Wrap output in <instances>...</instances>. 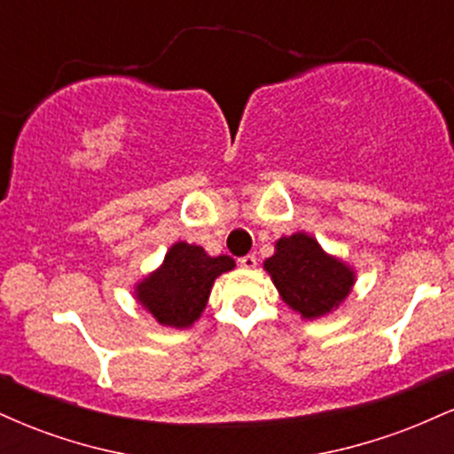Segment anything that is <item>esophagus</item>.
I'll return each instance as SVG.
<instances>
[{
    "instance_id": "34e87169",
    "label": "esophagus",
    "mask_w": 454,
    "mask_h": 454,
    "mask_svg": "<svg viewBox=\"0 0 454 454\" xmlns=\"http://www.w3.org/2000/svg\"><path fill=\"white\" fill-rule=\"evenodd\" d=\"M239 264H241L243 269H254L256 267V256H254V254H247V256L239 258Z\"/></svg>"
}]
</instances>
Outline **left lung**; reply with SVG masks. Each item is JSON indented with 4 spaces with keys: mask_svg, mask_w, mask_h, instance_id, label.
<instances>
[{
    "mask_svg": "<svg viewBox=\"0 0 454 454\" xmlns=\"http://www.w3.org/2000/svg\"><path fill=\"white\" fill-rule=\"evenodd\" d=\"M264 270L290 309L305 320L335 311L352 293L356 273L341 258L331 256L311 234L294 232L275 241V254Z\"/></svg>",
    "mask_w": 454,
    "mask_h": 454,
    "instance_id": "1",
    "label": "left lung"
}]
</instances>
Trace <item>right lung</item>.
Masks as SVG:
<instances>
[{
  "mask_svg": "<svg viewBox=\"0 0 454 454\" xmlns=\"http://www.w3.org/2000/svg\"><path fill=\"white\" fill-rule=\"evenodd\" d=\"M234 269L231 256H209L200 245L175 243L164 262L134 286V296L155 322L190 328L205 311L213 281Z\"/></svg>",
  "mask_w": 454,
  "mask_h": 454,
  "instance_id": "obj_1",
  "label": "right lung"
}]
</instances>
